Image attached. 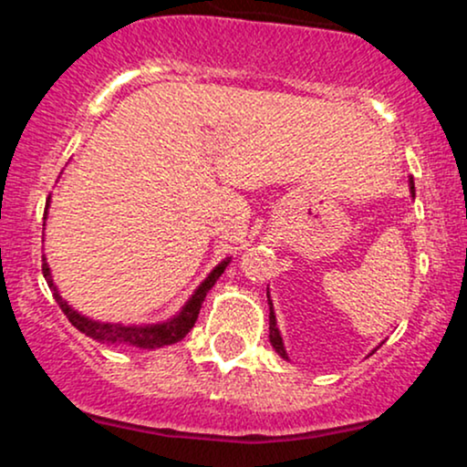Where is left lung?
Returning <instances> with one entry per match:
<instances>
[{
    "mask_svg": "<svg viewBox=\"0 0 467 467\" xmlns=\"http://www.w3.org/2000/svg\"><path fill=\"white\" fill-rule=\"evenodd\" d=\"M410 191H412V195H415V186L412 184H410ZM270 342H272V347L276 349L278 356L285 358L287 360L285 349H283V340H281V336H278V329H276V318H275V309H272V303H270Z\"/></svg>",
    "mask_w": 467,
    "mask_h": 467,
    "instance_id": "1",
    "label": "left lung"
}]
</instances>
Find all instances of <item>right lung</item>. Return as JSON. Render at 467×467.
<instances>
[{
    "instance_id": "obj_1",
    "label": "right lung",
    "mask_w": 467,
    "mask_h": 467,
    "mask_svg": "<svg viewBox=\"0 0 467 467\" xmlns=\"http://www.w3.org/2000/svg\"><path fill=\"white\" fill-rule=\"evenodd\" d=\"M228 264L230 259L222 261V264L208 275L206 281H203L202 285L197 287V292L191 296V301L184 305V309H182L180 316H175V318L169 320V323L151 325V327H122V325H111V323H96V320L85 318V316H80L77 309L69 307V305L58 296L57 287L52 285L50 267H47L46 261L44 265H41V270H44L46 281L50 283L52 289H55V301L58 303V307H61V312L67 316L69 323L77 327L80 334L94 337V340H100V342H109V345H136V347H142V349H155V347L173 345V342L182 340V337L189 334L192 325H195L197 314H200L202 303L203 298H206L208 289L215 285L217 278L223 275V270H226Z\"/></svg>"
}]
</instances>
